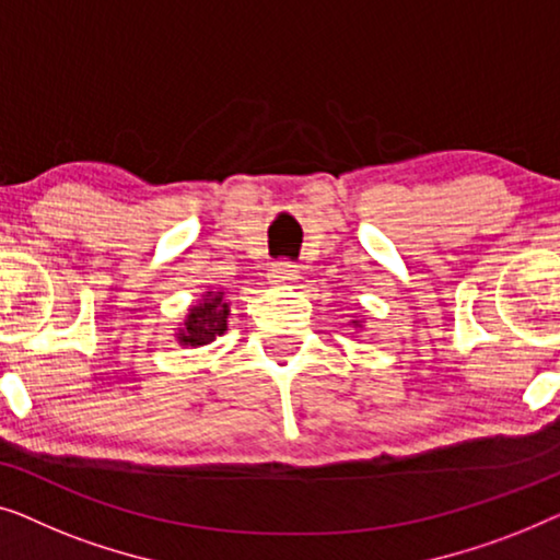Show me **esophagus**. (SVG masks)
<instances>
[{"mask_svg":"<svg viewBox=\"0 0 560 560\" xmlns=\"http://www.w3.org/2000/svg\"><path fill=\"white\" fill-rule=\"evenodd\" d=\"M299 277V266L294 261H273L269 269V279L273 283H289Z\"/></svg>","mask_w":560,"mask_h":560,"instance_id":"34e87169","label":"esophagus"}]
</instances>
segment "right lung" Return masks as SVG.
I'll return each mask as SVG.
<instances>
[{
    "mask_svg": "<svg viewBox=\"0 0 560 560\" xmlns=\"http://www.w3.org/2000/svg\"><path fill=\"white\" fill-rule=\"evenodd\" d=\"M228 322V304H223V296L208 291V299L192 306L187 314L185 329H179V342L183 345H208L215 340L218 335L225 332Z\"/></svg>",
    "mask_w": 560,
    "mask_h": 560,
    "instance_id": "1",
    "label": "right lung"
}]
</instances>
